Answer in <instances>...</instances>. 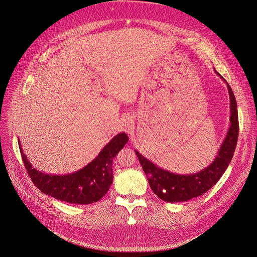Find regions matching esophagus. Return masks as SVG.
<instances>
[{
  "label": "esophagus",
  "instance_id": "obj_1",
  "mask_svg": "<svg viewBox=\"0 0 257 257\" xmlns=\"http://www.w3.org/2000/svg\"><path fill=\"white\" fill-rule=\"evenodd\" d=\"M124 123H125V126H127L128 128H132L134 125V118L132 115H126L124 119Z\"/></svg>",
  "mask_w": 257,
  "mask_h": 257
}]
</instances>
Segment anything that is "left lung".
I'll use <instances>...</instances> for the list:
<instances>
[{"instance_id": "left-lung-1", "label": "left lung", "mask_w": 257, "mask_h": 257, "mask_svg": "<svg viewBox=\"0 0 257 257\" xmlns=\"http://www.w3.org/2000/svg\"><path fill=\"white\" fill-rule=\"evenodd\" d=\"M215 73L226 83L216 71ZM230 101V126L214 161L200 172L182 175L175 174L156 166L154 163L135 151L143 169L148 177L153 192L163 201L174 203L185 202L205 194L217 183L226 170L237 147L239 135V120L237 101L229 85L226 83Z\"/></svg>"}]
</instances>
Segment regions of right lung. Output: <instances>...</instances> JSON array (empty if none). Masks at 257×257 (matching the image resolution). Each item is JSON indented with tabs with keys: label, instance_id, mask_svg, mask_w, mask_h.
<instances>
[{
	"label": "right lung",
	"instance_id": "add662e5",
	"mask_svg": "<svg viewBox=\"0 0 257 257\" xmlns=\"http://www.w3.org/2000/svg\"><path fill=\"white\" fill-rule=\"evenodd\" d=\"M126 133H119L102 149L98 156L84 168L66 175L45 174L35 169L20 143L23 164L37 188L44 194L72 204H91L99 201L112 183V160L128 142Z\"/></svg>",
	"mask_w": 257,
	"mask_h": 257
}]
</instances>
